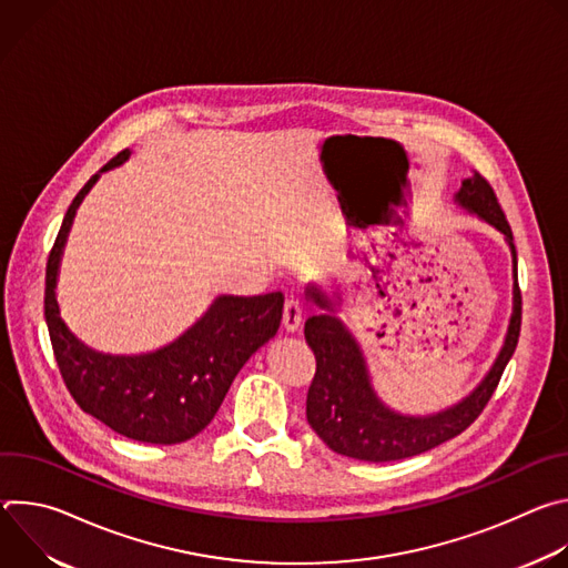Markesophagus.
I'll list each match as a JSON object with an SVG mask.
<instances>
[{
    "mask_svg": "<svg viewBox=\"0 0 568 568\" xmlns=\"http://www.w3.org/2000/svg\"><path fill=\"white\" fill-rule=\"evenodd\" d=\"M303 321V307H301V301L298 298H287L285 305H283V328L287 333H294L298 331Z\"/></svg>",
    "mask_w": 568,
    "mask_h": 568,
    "instance_id": "obj_1",
    "label": "esophagus"
}]
</instances>
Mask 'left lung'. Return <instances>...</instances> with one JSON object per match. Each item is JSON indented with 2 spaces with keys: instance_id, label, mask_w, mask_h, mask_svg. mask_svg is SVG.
<instances>
[{
  "instance_id": "1",
  "label": "left lung",
  "mask_w": 568,
  "mask_h": 568,
  "mask_svg": "<svg viewBox=\"0 0 568 568\" xmlns=\"http://www.w3.org/2000/svg\"><path fill=\"white\" fill-rule=\"evenodd\" d=\"M454 202L485 224L495 226L510 247L515 283L513 314L504 346L478 386L456 402L454 407L432 416L399 414L377 395L359 342L337 316V301H333L318 285L310 283L305 287V296L321 312L305 321V342L316 359V373L307 390L305 416L316 436L342 456L368 463L399 460L434 449L440 443L458 436L480 416L517 348L521 328V292L517 283V252L510 224L493 186L478 173L463 180Z\"/></svg>"
}]
</instances>
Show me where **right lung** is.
Listing matches in <instances>:
<instances>
[{"label": "right lung", "instance_id": "1", "mask_svg": "<svg viewBox=\"0 0 568 568\" xmlns=\"http://www.w3.org/2000/svg\"><path fill=\"white\" fill-rule=\"evenodd\" d=\"M128 156L130 150L119 152L67 209L47 261L44 318L58 368L80 409L125 438L178 445L213 420L237 371L276 335L283 294L217 296L186 333L152 353L110 355L80 342L62 321L55 298L62 252L80 202Z\"/></svg>", "mask_w": 568, "mask_h": 568}]
</instances>
